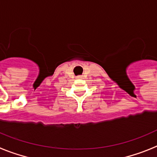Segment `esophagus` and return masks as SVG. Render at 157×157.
Wrapping results in <instances>:
<instances>
[{"instance_id":"34e87169","label":"esophagus","mask_w":157,"mask_h":157,"mask_svg":"<svg viewBox=\"0 0 157 157\" xmlns=\"http://www.w3.org/2000/svg\"><path fill=\"white\" fill-rule=\"evenodd\" d=\"M77 78H82V77H81V76H78V77H77Z\"/></svg>"}]
</instances>
